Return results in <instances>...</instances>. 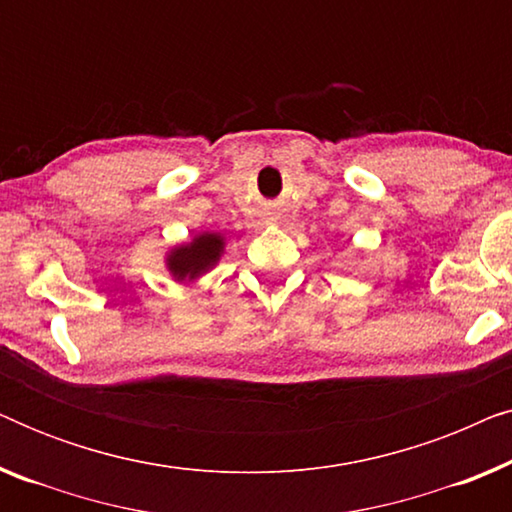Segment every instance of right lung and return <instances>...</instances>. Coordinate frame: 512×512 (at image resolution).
<instances>
[{"label": "right lung", "mask_w": 512, "mask_h": 512, "mask_svg": "<svg viewBox=\"0 0 512 512\" xmlns=\"http://www.w3.org/2000/svg\"><path fill=\"white\" fill-rule=\"evenodd\" d=\"M223 237L219 233H200L188 244H179L167 254L165 263L177 282H193L212 270L223 254Z\"/></svg>", "instance_id": "add662e5"}]
</instances>
